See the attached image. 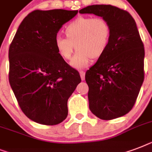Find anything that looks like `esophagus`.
I'll list each match as a JSON object with an SVG mask.
<instances>
[{"instance_id":"1","label":"esophagus","mask_w":152,"mask_h":152,"mask_svg":"<svg viewBox=\"0 0 152 152\" xmlns=\"http://www.w3.org/2000/svg\"><path fill=\"white\" fill-rule=\"evenodd\" d=\"M80 78L82 80H85V72L80 71Z\"/></svg>"}]
</instances>
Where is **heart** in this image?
Here are the masks:
<instances>
[{
    "instance_id": "obj_1",
    "label": "heart",
    "mask_w": 152,
    "mask_h": 152,
    "mask_svg": "<svg viewBox=\"0 0 152 152\" xmlns=\"http://www.w3.org/2000/svg\"><path fill=\"white\" fill-rule=\"evenodd\" d=\"M66 38L57 36L55 47L63 59H71L74 49L77 52L71 61L75 69H81L89 64L91 59H99L105 53L110 40L109 23L101 17L80 16L67 24Z\"/></svg>"
}]
</instances>
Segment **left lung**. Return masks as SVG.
Masks as SVG:
<instances>
[{
	"label": "left lung",
	"instance_id": "1",
	"mask_svg": "<svg viewBox=\"0 0 152 152\" xmlns=\"http://www.w3.org/2000/svg\"><path fill=\"white\" fill-rule=\"evenodd\" d=\"M80 13L101 16L110 26L108 48L86 72L89 109L102 120L129 112L144 82V48L137 23L129 13L110 4H95Z\"/></svg>",
	"mask_w": 152,
	"mask_h": 152
}]
</instances>
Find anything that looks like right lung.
I'll list each match as a JSON object with an SVG mask.
<instances>
[{"instance_id": "obj_1", "label": "right lung", "mask_w": 152, "mask_h": 152, "mask_svg": "<svg viewBox=\"0 0 152 152\" xmlns=\"http://www.w3.org/2000/svg\"><path fill=\"white\" fill-rule=\"evenodd\" d=\"M78 11L35 10L19 26L8 50L9 83L25 115L54 125L68 115L67 102L81 82L80 74L57 53L55 39Z\"/></svg>"}]
</instances>
